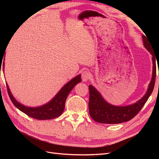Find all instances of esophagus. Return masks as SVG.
I'll return each instance as SVG.
<instances>
[{
  "label": "esophagus",
  "instance_id": "34e87169",
  "mask_svg": "<svg viewBox=\"0 0 159 159\" xmlns=\"http://www.w3.org/2000/svg\"><path fill=\"white\" fill-rule=\"evenodd\" d=\"M89 78H90V73L88 71L85 70L82 72V74H81V78H82L83 81H88L89 79Z\"/></svg>",
  "mask_w": 159,
  "mask_h": 159
}]
</instances>
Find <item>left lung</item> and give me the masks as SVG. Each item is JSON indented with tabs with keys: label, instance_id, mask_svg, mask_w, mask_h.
<instances>
[{
	"label": "left lung",
	"instance_id": "8db88e82",
	"mask_svg": "<svg viewBox=\"0 0 159 159\" xmlns=\"http://www.w3.org/2000/svg\"><path fill=\"white\" fill-rule=\"evenodd\" d=\"M144 35L142 36L143 44L145 48L152 56V74L151 82L146 93L136 103L125 106H117L109 103L105 101L99 91L93 85H89V111L91 117L95 121L105 124H117L126 122L132 119L140 111V110L147 102L151 95L155 86L156 78L155 56L152 45L148 41V39ZM157 58V57H156Z\"/></svg>",
	"mask_w": 159,
	"mask_h": 159
}]
</instances>
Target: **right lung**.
<instances>
[{
    "instance_id": "add662e5",
    "label": "right lung",
    "mask_w": 159,
    "mask_h": 159,
    "mask_svg": "<svg viewBox=\"0 0 159 159\" xmlns=\"http://www.w3.org/2000/svg\"><path fill=\"white\" fill-rule=\"evenodd\" d=\"M4 64H3V67L4 66ZM81 81V75L79 74L64 85L54 96V98L50 100L49 102L41 105V106L36 107H27L17 102L11 93L7 83V87L9 97L16 108L32 118L39 120H46L56 118L61 115L64 110L65 103L68 94L72 89L75 87V85Z\"/></svg>"
}]
</instances>
